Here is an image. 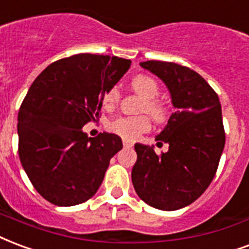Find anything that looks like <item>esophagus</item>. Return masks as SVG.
<instances>
[{"instance_id": "34e87169", "label": "esophagus", "mask_w": 249, "mask_h": 249, "mask_svg": "<svg viewBox=\"0 0 249 249\" xmlns=\"http://www.w3.org/2000/svg\"><path fill=\"white\" fill-rule=\"evenodd\" d=\"M123 145H124V148H132V146H133V142L129 141V140H123Z\"/></svg>"}]
</instances>
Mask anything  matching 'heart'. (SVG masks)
<instances>
[{
  "label": "heart",
  "mask_w": 249,
  "mask_h": 249,
  "mask_svg": "<svg viewBox=\"0 0 249 249\" xmlns=\"http://www.w3.org/2000/svg\"><path fill=\"white\" fill-rule=\"evenodd\" d=\"M130 88L140 96L145 99L143 109L152 115L156 120H163L166 116V108L161 103L156 100L160 93V87L156 80L149 76H136L130 80ZM120 100V91L116 87L110 88L104 93L103 104L107 109H112L117 106ZM150 121L146 116H124L113 120L109 124V130L125 140H136L140 134L145 133L150 129Z\"/></svg>",
  "instance_id": "b5f03b06"
}]
</instances>
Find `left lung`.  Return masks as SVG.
I'll list each match as a JSON object with an SVG mask.
<instances>
[{"label":"left lung","instance_id":"obj_1","mask_svg":"<svg viewBox=\"0 0 249 249\" xmlns=\"http://www.w3.org/2000/svg\"><path fill=\"white\" fill-rule=\"evenodd\" d=\"M140 66L166 84L176 112L156 139L169 143L166 153L134 145L132 182L145 203L174 211L198 199L215 177L226 142L222 107L209 83L189 67L160 60Z\"/></svg>","mask_w":249,"mask_h":249}]
</instances>
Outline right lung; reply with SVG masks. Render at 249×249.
<instances>
[{
  "mask_svg": "<svg viewBox=\"0 0 249 249\" xmlns=\"http://www.w3.org/2000/svg\"><path fill=\"white\" fill-rule=\"evenodd\" d=\"M129 59L78 54L38 75L18 112V153L29 179L46 200L75 206L96 194L110 158L123 149L117 134L88 137L103 97L124 76Z\"/></svg>",
  "mask_w": 249,
  "mask_h": 249,
  "instance_id": "add662e5",
  "label": "right lung"
}]
</instances>
